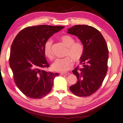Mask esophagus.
<instances>
[{
  "label": "esophagus",
  "mask_w": 123,
  "mask_h": 123,
  "mask_svg": "<svg viewBox=\"0 0 123 123\" xmlns=\"http://www.w3.org/2000/svg\"><path fill=\"white\" fill-rule=\"evenodd\" d=\"M70 74L69 73H68V72H66V73H61V75H69Z\"/></svg>",
  "instance_id": "1"
}]
</instances>
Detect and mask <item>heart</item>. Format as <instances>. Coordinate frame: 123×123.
Segmentation results:
<instances>
[{
    "instance_id": "obj_1",
    "label": "heart",
    "mask_w": 123,
    "mask_h": 123,
    "mask_svg": "<svg viewBox=\"0 0 123 123\" xmlns=\"http://www.w3.org/2000/svg\"><path fill=\"white\" fill-rule=\"evenodd\" d=\"M59 39L67 47L64 58H58L53 62L51 68L54 71L65 72L69 70L73 66V60L78 63L81 60L84 53V46L80 42H75L73 37L68 35H62ZM53 41L48 40L45 43L43 46V53L46 57L51 60L53 58L51 48Z\"/></svg>"
}]
</instances>
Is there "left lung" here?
<instances>
[{"label":"left lung","mask_w":123,"mask_h":123,"mask_svg":"<svg viewBox=\"0 0 123 123\" xmlns=\"http://www.w3.org/2000/svg\"><path fill=\"white\" fill-rule=\"evenodd\" d=\"M67 33L78 37L84 46L80 63L82 68L77 67L72 71L78 80L69 89L77 96H88L100 88L107 73V44L100 32L90 26L75 25L69 28Z\"/></svg>","instance_id":"left-lung-1"}]
</instances>
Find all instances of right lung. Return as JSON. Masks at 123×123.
Instances as JSON below:
<instances>
[{
    "label": "right lung",
    "mask_w": 123,
    "mask_h": 123,
    "mask_svg": "<svg viewBox=\"0 0 123 123\" xmlns=\"http://www.w3.org/2000/svg\"><path fill=\"white\" fill-rule=\"evenodd\" d=\"M48 25L28 27L18 33L11 48L9 65L14 82L22 93L32 98H41L51 90L59 74L43 69L49 64L43 53L45 43L64 28Z\"/></svg>",
    "instance_id": "add662e5"
}]
</instances>
